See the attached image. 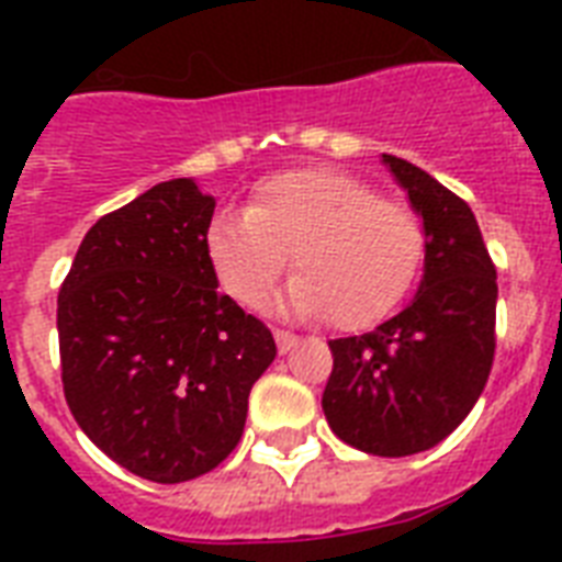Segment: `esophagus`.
I'll return each mask as SVG.
<instances>
[{"label":"esophagus","instance_id":"1","mask_svg":"<svg viewBox=\"0 0 562 562\" xmlns=\"http://www.w3.org/2000/svg\"><path fill=\"white\" fill-rule=\"evenodd\" d=\"M273 338H277V350L280 352H289L291 347L297 344V335L285 333V329H277V333H273Z\"/></svg>","mask_w":562,"mask_h":562}]
</instances>
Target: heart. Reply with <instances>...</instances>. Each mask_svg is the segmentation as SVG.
<instances>
[{"instance_id": "b5f03b06", "label": "heart", "mask_w": 562, "mask_h": 562, "mask_svg": "<svg viewBox=\"0 0 562 562\" xmlns=\"http://www.w3.org/2000/svg\"><path fill=\"white\" fill-rule=\"evenodd\" d=\"M291 254L289 306L329 315L341 329L387 317L417 280L426 236L408 203L335 169H297L262 180L247 212H224L206 229L221 289L245 308L271 300Z\"/></svg>"}]
</instances>
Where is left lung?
Wrapping results in <instances>:
<instances>
[{"instance_id":"1","label":"left lung","mask_w":562,"mask_h":562,"mask_svg":"<svg viewBox=\"0 0 562 562\" xmlns=\"http://www.w3.org/2000/svg\"><path fill=\"white\" fill-rule=\"evenodd\" d=\"M426 229L417 297L373 333L335 338L324 414L344 443L402 458L449 437L479 402L496 352V265L463 198L384 154Z\"/></svg>"}]
</instances>
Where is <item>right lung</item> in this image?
Segmentation results:
<instances>
[{"label": "right lung", "mask_w": 562, "mask_h": 562, "mask_svg": "<svg viewBox=\"0 0 562 562\" xmlns=\"http://www.w3.org/2000/svg\"><path fill=\"white\" fill-rule=\"evenodd\" d=\"M215 201L157 183L83 236L57 294L66 405L119 467L157 484L215 470L277 356L271 329L221 294L206 256Z\"/></svg>", "instance_id": "add662e5"}]
</instances>
